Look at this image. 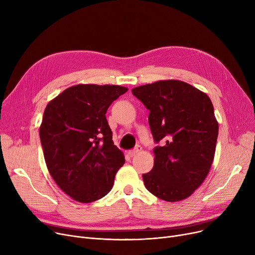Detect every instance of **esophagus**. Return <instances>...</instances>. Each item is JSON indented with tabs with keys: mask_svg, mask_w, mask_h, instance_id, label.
I'll return each mask as SVG.
<instances>
[{
	"mask_svg": "<svg viewBox=\"0 0 255 255\" xmlns=\"http://www.w3.org/2000/svg\"><path fill=\"white\" fill-rule=\"evenodd\" d=\"M141 150H142V148H141L140 145H136L134 149H133V150H131V151H129V152H128V155H129L130 157H133V156H135L136 154H138Z\"/></svg>",
	"mask_w": 255,
	"mask_h": 255,
	"instance_id": "1",
	"label": "esophagus"
}]
</instances>
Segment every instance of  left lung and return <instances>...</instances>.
Returning a JSON list of instances; mask_svg holds the SVG:
<instances>
[{
    "mask_svg": "<svg viewBox=\"0 0 255 255\" xmlns=\"http://www.w3.org/2000/svg\"><path fill=\"white\" fill-rule=\"evenodd\" d=\"M150 111L155 142L154 166L142 179L145 188L166 202H180L203 184L214 160L218 122L206 93L181 80H159L132 89Z\"/></svg>",
    "mask_w": 255,
    "mask_h": 255,
    "instance_id": "left-lung-1",
    "label": "left lung"
}]
</instances>
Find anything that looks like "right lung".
<instances>
[{
	"label": "right lung",
	"mask_w": 255,
	"mask_h": 255,
	"mask_svg": "<svg viewBox=\"0 0 255 255\" xmlns=\"http://www.w3.org/2000/svg\"><path fill=\"white\" fill-rule=\"evenodd\" d=\"M127 91L115 85H76L46 106L39 130L45 163L57 185L76 202L105 196L125 163L105 114Z\"/></svg>",
	"instance_id": "obj_1"
}]
</instances>
